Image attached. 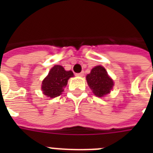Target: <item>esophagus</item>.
<instances>
[{
    "mask_svg": "<svg viewBox=\"0 0 153 153\" xmlns=\"http://www.w3.org/2000/svg\"><path fill=\"white\" fill-rule=\"evenodd\" d=\"M77 76H79V77H82L84 75V72L83 71H82L81 73H79V74H76Z\"/></svg>",
    "mask_w": 153,
    "mask_h": 153,
    "instance_id": "esophagus-1",
    "label": "esophagus"
}]
</instances>
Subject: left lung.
I'll return each instance as SVG.
<instances>
[{
    "mask_svg": "<svg viewBox=\"0 0 153 153\" xmlns=\"http://www.w3.org/2000/svg\"><path fill=\"white\" fill-rule=\"evenodd\" d=\"M86 81L94 95L99 98L110 93L114 85L113 79L102 66L94 67L91 73L86 75Z\"/></svg>",
    "mask_w": 153,
    "mask_h": 153,
    "instance_id": "1",
    "label": "left lung"
}]
</instances>
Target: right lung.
<instances>
[{
	"label": "right lung",
	"instance_id": "1",
	"mask_svg": "<svg viewBox=\"0 0 153 153\" xmlns=\"http://www.w3.org/2000/svg\"><path fill=\"white\" fill-rule=\"evenodd\" d=\"M74 76L71 71H65L60 65H55L49 71L48 76L42 82V91L48 98H56L63 91L67 81Z\"/></svg>",
	"mask_w": 153,
	"mask_h": 153
}]
</instances>
